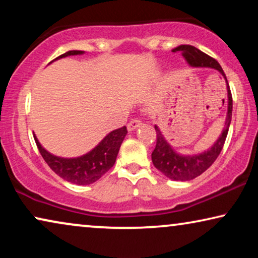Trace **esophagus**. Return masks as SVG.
<instances>
[{"mask_svg":"<svg viewBox=\"0 0 258 258\" xmlns=\"http://www.w3.org/2000/svg\"><path fill=\"white\" fill-rule=\"evenodd\" d=\"M142 124V122L140 121V119H133V121H130L128 123V125H126V128H128V132H133V130H135L136 128H139V126Z\"/></svg>","mask_w":258,"mask_h":258,"instance_id":"34e87169","label":"esophagus"}]
</instances>
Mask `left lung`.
I'll use <instances>...</instances> for the list:
<instances>
[{
	"label": "left lung",
	"mask_w": 258,
	"mask_h": 258,
	"mask_svg": "<svg viewBox=\"0 0 258 258\" xmlns=\"http://www.w3.org/2000/svg\"><path fill=\"white\" fill-rule=\"evenodd\" d=\"M172 51L182 52V56L184 57L186 63L192 68H210L215 69L222 74L227 82V93H228V110L227 117H225L224 128L222 130L221 135L218 136L213 146L209 149L202 151V153L194 154V155H182L176 151L170 146V143L165 140L161 129L157 125H155V130L157 134L156 147L151 154V160L155 167L160 170L168 178L174 179V181H190V179L196 178L197 176L203 174L211 164L216 161L218 155L222 151V148L224 146L225 139H227L229 126L231 122L232 114V97L229 88L227 77L216 59L210 57L207 54H204L199 49L192 47V45L182 44L177 48L172 49Z\"/></svg>",
	"instance_id": "obj_1"
}]
</instances>
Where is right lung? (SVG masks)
Wrapping results in <instances>:
<instances>
[{
    "label": "right lung",
    "mask_w": 258,
    "mask_h": 258,
    "mask_svg": "<svg viewBox=\"0 0 258 258\" xmlns=\"http://www.w3.org/2000/svg\"><path fill=\"white\" fill-rule=\"evenodd\" d=\"M82 50H69L58 56L63 58L67 56L83 55ZM126 128L112 130L97 144L94 149L79 157H59L45 150L38 142L36 135H34L35 142L40 150L42 157L47 162L51 170L66 181L77 185H88L100 179L109 169L115 164L116 157L119 151V147L126 135Z\"/></svg>",
    "instance_id": "obj_1"
}]
</instances>
